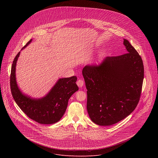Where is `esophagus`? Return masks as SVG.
<instances>
[{"label":"esophagus","instance_id":"34e87169","mask_svg":"<svg viewBox=\"0 0 158 158\" xmlns=\"http://www.w3.org/2000/svg\"><path fill=\"white\" fill-rule=\"evenodd\" d=\"M76 84H77V85L79 88H82L83 86V85H84V82H83V81L82 80V79H79V80L77 81Z\"/></svg>","mask_w":158,"mask_h":158}]
</instances>
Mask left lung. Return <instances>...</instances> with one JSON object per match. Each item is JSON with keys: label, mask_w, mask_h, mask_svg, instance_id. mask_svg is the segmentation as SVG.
I'll return each mask as SVG.
<instances>
[{"label": "left lung", "mask_w": 158, "mask_h": 158, "mask_svg": "<svg viewBox=\"0 0 158 158\" xmlns=\"http://www.w3.org/2000/svg\"><path fill=\"white\" fill-rule=\"evenodd\" d=\"M126 53L86 65L82 75L87 89V111L99 126H111L132 113L140 98L144 78L142 57L124 39Z\"/></svg>", "instance_id": "obj_1"}]
</instances>
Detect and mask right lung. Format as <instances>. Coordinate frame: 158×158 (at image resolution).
<instances>
[{
  "label": "right lung",
  "mask_w": 158,
  "mask_h": 158,
  "mask_svg": "<svg viewBox=\"0 0 158 158\" xmlns=\"http://www.w3.org/2000/svg\"><path fill=\"white\" fill-rule=\"evenodd\" d=\"M32 41L26 44L22 50ZM20 52L13 61L10 76V85L15 102L29 118L42 124H51L60 120L65 113L70 97L79 89L75 76L59 79L47 95L40 99L31 98L23 94L16 81V64Z\"/></svg>",
  "instance_id": "obj_1"
}]
</instances>
